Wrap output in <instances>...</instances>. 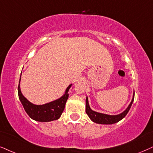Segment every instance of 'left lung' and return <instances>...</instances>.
I'll list each match as a JSON object with an SVG mask.
<instances>
[{
    "label": "left lung",
    "mask_w": 153,
    "mask_h": 153,
    "mask_svg": "<svg viewBox=\"0 0 153 153\" xmlns=\"http://www.w3.org/2000/svg\"><path fill=\"white\" fill-rule=\"evenodd\" d=\"M133 100H134V94H133V99H132L131 103L128 105L126 111H124L123 112L121 113L120 114L116 115V116H111V115H107V114H101V113L96 112V111H92L90 108L89 105H88V98H86V113L88 115V116L89 117L90 119L94 123H97L99 124H114L120 121V120H122L123 118L127 115L128 113L131 108L132 103L133 102Z\"/></svg>",
    "instance_id": "1"
}]
</instances>
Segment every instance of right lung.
I'll return each instance as SVG.
<instances>
[{
  "instance_id": "right-lung-1",
  "label": "right lung",
  "mask_w": 153,
  "mask_h": 153,
  "mask_svg": "<svg viewBox=\"0 0 153 153\" xmlns=\"http://www.w3.org/2000/svg\"><path fill=\"white\" fill-rule=\"evenodd\" d=\"M20 82H19L18 88L19 99L23 105L25 111L32 119L39 122H49L57 120L58 118H60L64 109H65L68 97H69L68 91L70 88L71 84L68 86L66 90L65 94L62 96L60 99L44 105H35L27 101L23 97L21 91H20Z\"/></svg>"
}]
</instances>
